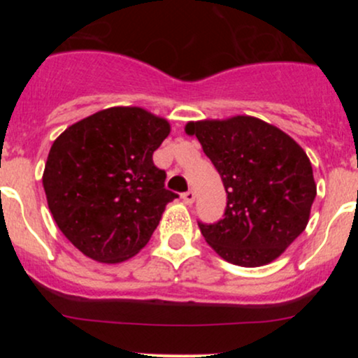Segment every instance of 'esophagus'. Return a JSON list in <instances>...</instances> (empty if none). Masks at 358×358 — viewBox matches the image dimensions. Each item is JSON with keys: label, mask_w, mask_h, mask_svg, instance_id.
Listing matches in <instances>:
<instances>
[{"label": "esophagus", "mask_w": 358, "mask_h": 358, "mask_svg": "<svg viewBox=\"0 0 358 358\" xmlns=\"http://www.w3.org/2000/svg\"><path fill=\"white\" fill-rule=\"evenodd\" d=\"M182 199H183V202L187 203V205H192L193 202H195V192H192V190L185 192L183 195H182Z\"/></svg>", "instance_id": "esophagus-1"}]
</instances>
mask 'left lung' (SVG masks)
Returning a JSON list of instances; mask_svg holds the SVG:
<instances>
[{"label":"left lung","mask_w":358,"mask_h":358,"mask_svg":"<svg viewBox=\"0 0 358 358\" xmlns=\"http://www.w3.org/2000/svg\"><path fill=\"white\" fill-rule=\"evenodd\" d=\"M185 133L199 139L227 192L224 219L199 222L207 244L242 268L278 259L306 229L316 196L303 148L252 116L192 121Z\"/></svg>","instance_id":"left-lung-1"}]
</instances>
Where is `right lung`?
<instances>
[{
	"label": "right lung",
	"mask_w": 358,
	"mask_h": 358,
	"mask_svg": "<svg viewBox=\"0 0 358 358\" xmlns=\"http://www.w3.org/2000/svg\"><path fill=\"white\" fill-rule=\"evenodd\" d=\"M170 122L143 108H109L69 126L53 141L43 188L53 220L84 256L116 264L153 236L168 202L166 173L153 153Z\"/></svg>",
	"instance_id": "right-lung-1"
}]
</instances>
